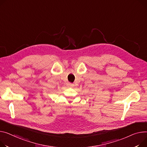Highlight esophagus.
<instances>
[{
    "instance_id": "obj_1",
    "label": "esophagus",
    "mask_w": 147,
    "mask_h": 147,
    "mask_svg": "<svg viewBox=\"0 0 147 147\" xmlns=\"http://www.w3.org/2000/svg\"><path fill=\"white\" fill-rule=\"evenodd\" d=\"M67 86L68 87H73L74 86V84L71 83H67Z\"/></svg>"
}]
</instances>
